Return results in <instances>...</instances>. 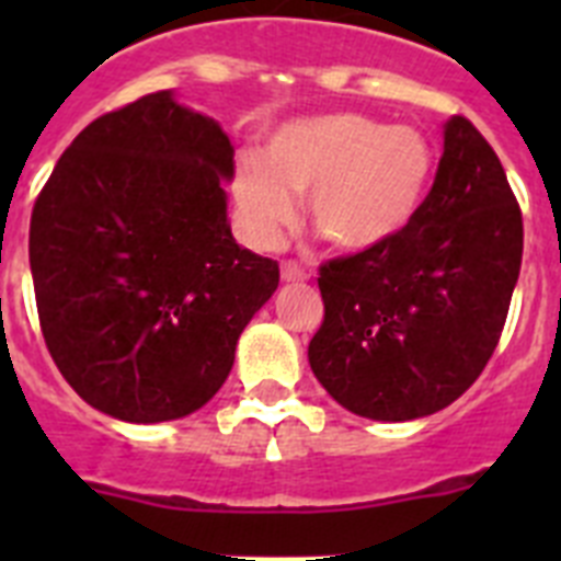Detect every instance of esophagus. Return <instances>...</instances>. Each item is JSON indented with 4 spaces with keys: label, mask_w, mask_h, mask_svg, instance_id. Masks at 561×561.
<instances>
[{
    "label": "esophagus",
    "mask_w": 561,
    "mask_h": 561,
    "mask_svg": "<svg viewBox=\"0 0 561 561\" xmlns=\"http://www.w3.org/2000/svg\"><path fill=\"white\" fill-rule=\"evenodd\" d=\"M280 277H284V284H300V280H306V272L295 261H284L280 264Z\"/></svg>",
    "instance_id": "esophagus-1"
}]
</instances>
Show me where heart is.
Segmentation results:
<instances>
[{
  "label": "heart",
  "instance_id": "1",
  "mask_svg": "<svg viewBox=\"0 0 561 561\" xmlns=\"http://www.w3.org/2000/svg\"><path fill=\"white\" fill-rule=\"evenodd\" d=\"M435 151L413 126L365 114H323L277 128L266 160L244 157L232 196L257 247H275L309 193L314 232L340 250H368L408 227L424 202Z\"/></svg>",
  "mask_w": 561,
  "mask_h": 561
}]
</instances>
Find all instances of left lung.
<instances>
[{"instance_id": "left-lung-1", "label": "left lung", "mask_w": 561, "mask_h": 561, "mask_svg": "<svg viewBox=\"0 0 561 561\" xmlns=\"http://www.w3.org/2000/svg\"><path fill=\"white\" fill-rule=\"evenodd\" d=\"M523 264V213L497 153L449 117L427 199L393 238L320 266L317 381L362 419L453 404L492 359Z\"/></svg>"}]
</instances>
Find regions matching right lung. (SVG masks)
<instances>
[{
	"label": "right lung",
	"mask_w": 561,
	"mask_h": 561,
	"mask_svg": "<svg viewBox=\"0 0 561 561\" xmlns=\"http://www.w3.org/2000/svg\"><path fill=\"white\" fill-rule=\"evenodd\" d=\"M230 137L171 89L89 123L30 219L49 356L87 404L131 424L185 419L230 376L277 261L227 221Z\"/></svg>",
	"instance_id": "add662e5"
}]
</instances>
